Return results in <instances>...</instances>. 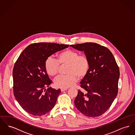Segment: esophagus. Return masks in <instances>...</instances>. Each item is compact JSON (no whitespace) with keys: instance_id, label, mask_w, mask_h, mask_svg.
<instances>
[{"instance_id":"obj_1","label":"esophagus","mask_w":135,"mask_h":135,"mask_svg":"<svg viewBox=\"0 0 135 135\" xmlns=\"http://www.w3.org/2000/svg\"><path fill=\"white\" fill-rule=\"evenodd\" d=\"M67 90V89H61V91H65V90Z\"/></svg>"}]
</instances>
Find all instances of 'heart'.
<instances>
[{"instance_id": "b5f03b06", "label": "heart", "mask_w": 135, "mask_h": 135, "mask_svg": "<svg viewBox=\"0 0 135 135\" xmlns=\"http://www.w3.org/2000/svg\"><path fill=\"white\" fill-rule=\"evenodd\" d=\"M68 64L66 75H60L54 80L56 86L61 89H67L73 86L76 82L77 76L84 77L90 69V61L85 55H79L77 51L67 49L60 52L57 59L50 57L45 60V70L51 76L58 73L59 64Z\"/></svg>"}]
</instances>
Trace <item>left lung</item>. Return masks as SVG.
<instances>
[{
    "instance_id": "1",
    "label": "left lung",
    "mask_w": 135,
    "mask_h": 135,
    "mask_svg": "<svg viewBox=\"0 0 135 135\" xmlns=\"http://www.w3.org/2000/svg\"><path fill=\"white\" fill-rule=\"evenodd\" d=\"M84 51L90 61V69L80 82L74 104L77 109L89 117H97L111 106L118 93L119 70L113 54L107 47L96 43L70 45Z\"/></svg>"
}]
</instances>
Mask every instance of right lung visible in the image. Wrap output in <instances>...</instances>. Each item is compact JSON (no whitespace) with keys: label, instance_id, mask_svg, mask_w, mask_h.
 <instances>
[{"label":"right lung","instance_id":"add662e5","mask_svg":"<svg viewBox=\"0 0 135 135\" xmlns=\"http://www.w3.org/2000/svg\"><path fill=\"white\" fill-rule=\"evenodd\" d=\"M68 46L55 43H35L28 45L20 54L13 69V95L28 113L45 115L56 104L61 90L49 87L52 81L45 70V60ZM46 87L49 88L46 90Z\"/></svg>","mask_w":135,"mask_h":135}]
</instances>
